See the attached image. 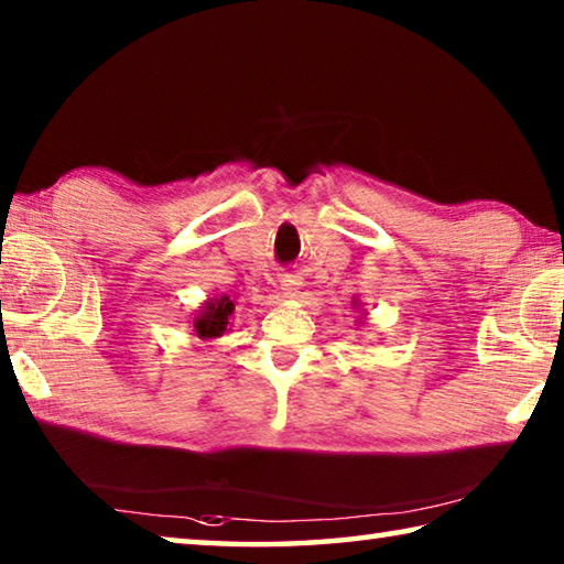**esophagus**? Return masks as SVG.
Wrapping results in <instances>:
<instances>
[{
	"instance_id": "34e87169",
	"label": "esophagus",
	"mask_w": 564,
	"mask_h": 564,
	"mask_svg": "<svg viewBox=\"0 0 564 564\" xmlns=\"http://www.w3.org/2000/svg\"><path fill=\"white\" fill-rule=\"evenodd\" d=\"M283 299H303V279L299 273H283Z\"/></svg>"
}]
</instances>
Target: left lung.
Here are the masks:
<instances>
[{"label": "left lung", "mask_w": 564, "mask_h": 564, "mask_svg": "<svg viewBox=\"0 0 564 564\" xmlns=\"http://www.w3.org/2000/svg\"><path fill=\"white\" fill-rule=\"evenodd\" d=\"M350 305H352V308H356V311L360 313V316H358V323H366V313H362V311H360V301L356 299V301H352Z\"/></svg>", "instance_id": "1"}]
</instances>
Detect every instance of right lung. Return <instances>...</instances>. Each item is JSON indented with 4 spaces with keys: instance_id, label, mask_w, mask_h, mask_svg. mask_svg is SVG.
Instances as JSON below:
<instances>
[{
    "instance_id": "obj_1",
    "label": "right lung",
    "mask_w": 564,
    "mask_h": 564,
    "mask_svg": "<svg viewBox=\"0 0 564 564\" xmlns=\"http://www.w3.org/2000/svg\"><path fill=\"white\" fill-rule=\"evenodd\" d=\"M236 313L234 301L226 293L214 295L206 303H202V311L196 313V318L191 321V336L202 340L221 338L226 333H231V316Z\"/></svg>"
}]
</instances>
